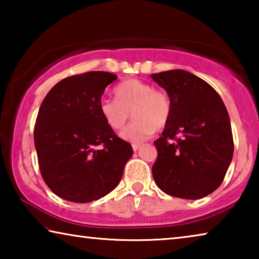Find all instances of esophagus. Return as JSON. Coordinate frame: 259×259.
Listing matches in <instances>:
<instances>
[{
    "label": "esophagus",
    "mask_w": 259,
    "mask_h": 259,
    "mask_svg": "<svg viewBox=\"0 0 259 259\" xmlns=\"http://www.w3.org/2000/svg\"><path fill=\"white\" fill-rule=\"evenodd\" d=\"M139 146H140V144H133V150L136 152L139 148Z\"/></svg>",
    "instance_id": "1"
}]
</instances>
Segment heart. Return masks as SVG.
<instances>
[{
	"instance_id": "heart-1",
	"label": "heart",
	"mask_w": 259,
	"mask_h": 259,
	"mask_svg": "<svg viewBox=\"0 0 259 259\" xmlns=\"http://www.w3.org/2000/svg\"><path fill=\"white\" fill-rule=\"evenodd\" d=\"M114 95L115 99H100L98 109L105 123L113 130L123 128L131 112L135 120L121 133L123 139L140 143L169 123L171 102L164 91L130 78L120 83L114 89Z\"/></svg>"
}]
</instances>
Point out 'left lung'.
Instances as JSON below:
<instances>
[{
	"instance_id": "1",
	"label": "left lung",
	"mask_w": 259,
	"mask_h": 259,
	"mask_svg": "<svg viewBox=\"0 0 259 259\" xmlns=\"http://www.w3.org/2000/svg\"><path fill=\"white\" fill-rule=\"evenodd\" d=\"M168 93L171 116L154 142L153 178L166 194L196 200L221 186L233 157L230 116L217 91L183 69L152 74Z\"/></svg>"
}]
</instances>
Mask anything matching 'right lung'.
<instances>
[{
  "label": "right lung",
  "mask_w": 259,
  "mask_h": 259,
  "mask_svg": "<svg viewBox=\"0 0 259 259\" xmlns=\"http://www.w3.org/2000/svg\"><path fill=\"white\" fill-rule=\"evenodd\" d=\"M116 78L99 71L72 75L43 99L34 143L43 181L60 198L93 202L121 181L133 147L105 123L98 109L105 88Z\"/></svg>",
  "instance_id": "obj_1"
}]
</instances>
